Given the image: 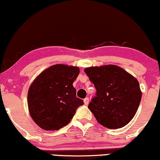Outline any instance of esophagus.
<instances>
[{
    "instance_id": "1",
    "label": "esophagus",
    "mask_w": 160,
    "mask_h": 160,
    "mask_svg": "<svg viewBox=\"0 0 160 160\" xmlns=\"http://www.w3.org/2000/svg\"><path fill=\"white\" fill-rule=\"evenodd\" d=\"M88 103H89V98H85L84 99L85 105H88Z\"/></svg>"
}]
</instances>
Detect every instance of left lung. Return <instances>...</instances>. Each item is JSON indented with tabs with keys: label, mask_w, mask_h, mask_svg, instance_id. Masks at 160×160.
<instances>
[{
	"label": "left lung",
	"mask_w": 160,
	"mask_h": 160,
	"mask_svg": "<svg viewBox=\"0 0 160 160\" xmlns=\"http://www.w3.org/2000/svg\"><path fill=\"white\" fill-rule=\"evenodd\" d=\"M96 89L88 109L103 127L118 129L128 124L141 100L136 78L117 65L88 67L84 69Z\"/></svg>",
	"instance_id": "1"
}]
</instances>
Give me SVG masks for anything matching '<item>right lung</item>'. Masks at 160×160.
<instances>
[{
  "instance_id": "add662e5",
  "label": "right lung",
  "mask_w": 160,
  "mask_h": 160,
  "mask_svg": "<svg viewBox=\"0 0 160 160\" xmlns=\"http://www.w3.org/2000/svg\"><path fill=\"white\" fill-rule=\"evenodd\" d=\"M79 73L78 67L55 64L42 71L30 85L28 109L42 129L57 130L64 127L83 104L72 85Z\"/></svg>"
}]
</instances>
